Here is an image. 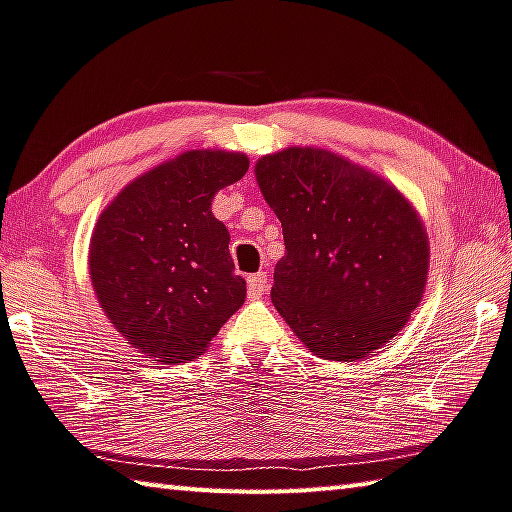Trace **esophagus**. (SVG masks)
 <instances>
[{
    "mask_svg": "<svg viewBox=\"0 0 512 512\" xmlns=\"http://www.w3.org/2000/svg\"><path fill=\"white\" fill-rule=\"evenodd\" d=\"M268 284H271V280H268L266 273L250 275L248 277V295L250 297H262L268 291Z\"/></svg>",
    "mask_w": 512,
    "mask_h": 512,
    "instance_id": "34e87169",
    "label": "esophagus"
}]
</instances>
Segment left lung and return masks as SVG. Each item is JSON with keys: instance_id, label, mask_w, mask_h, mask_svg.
Returning <instances> with one entry per match:
<instances>
[{"instance_id": "obj_1", "label": "left lung", "mask_w": 512, "mask_h": 512, "mask_svg": "<svg viewBox=\"0 0 512 512\" xmlns=\"http://www.w3.org/2000/svg\"><path fill=\"white\" fill-rule=\"evenodd\" d=\"M255 174L284 232L275 309L320 358L371 356L423 297L430 246L414 208L365 167L313 147L264 156Z\"/></svg>"}]
</instances>
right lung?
I'll return each mask as SVG.
<instances>
[{"label": "right lung", "instance_id": "add662e5", "mask_svg": "<svg viewBox=\"0 0 512 512\" xmlns=\"http://www.w3.org/2000/svg\"><path fill=\"white\" fill-rule=\"evenodd\" d=\"M244 154L194 150L138 176L102 212L89 248L98 302L129 345L161 362L201 356L246 297L212 199Z\"/></svg>", "mask_w": 512, "mask_h": 512}]
</instances>
